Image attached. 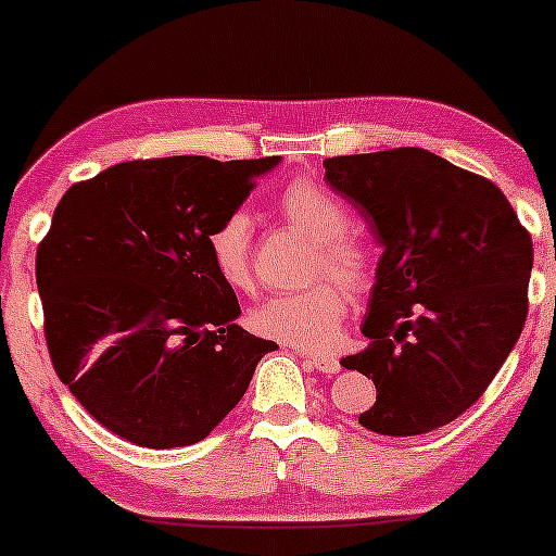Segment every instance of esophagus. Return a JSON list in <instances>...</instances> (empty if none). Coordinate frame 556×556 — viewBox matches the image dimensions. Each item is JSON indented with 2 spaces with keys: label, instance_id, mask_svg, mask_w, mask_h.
<instances>
[{
  "label": "esophagus",
  "instance_id": "1",
  "mask_svg": "<svg viewBox=\"0 0 556 556\" xmlns=\"http://www.w3.org/2000/svg\"><path fill=\"white\" fill-rule=\"evenodd\" d=\"M306 362H308L311 369L321 371V375H339V369H341L339 359H333V356H316V354H311V356H306Z\"/></svg>",
  "mask_w": 556,
  "mask_h": 556
}]
</instances>
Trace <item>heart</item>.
Instances as JSON below:
<instances>
[{"label": "heart", "mask_w": 556, "mask_h": 556, "mask_svg": "<svg viewBox=\"0 0 556 556\" xmlns=\"http://www.w3.org/2000/svg\"><path fill=\"white\" fill-rule=\"evenodd\" d=\"M276 212L286 223L311 238L308 278L314 286L293 293H278L250 314V326L265 339L301 349L333 346L341 324L352 306V293H364L375 283V250L359 232L346 230L349 212L331 189L314 179H293L276 197ZM207 253L219 280L232 291L253 288V232L245 212H230L210 227ZM337 277V281L324 279ZM348 287L344 289L343 286Z\"/></svg>", "instance_id": "1"}]
</instances>
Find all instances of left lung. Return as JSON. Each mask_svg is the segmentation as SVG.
<instances>
[{
  "label": "left lung",
  "instance_id": "left-lung-1",
  "mask_svg": "<svg viewBox=\"0 0 556 556\" xmlns=\"http://www.w3.org/2000/svg\"><path fill=\"white\" fill-rule=\"evenodd\" d=\"M324 169L384 248L362 326L371 344L341 359L377 387L359 425L387 438L443 428L521 337L531 235L491 179L432 151L331 156Z\"/></svg>",
  "mask_w": 556,
  "mask_h": 556
}]
</instances>
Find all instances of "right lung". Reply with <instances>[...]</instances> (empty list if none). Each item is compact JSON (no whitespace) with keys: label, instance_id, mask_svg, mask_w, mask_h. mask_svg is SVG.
Listing matches in <instances>:
<instances>
[{"label":"right lung","instance_id":"right-lung-1","mask_svg":"<svg viewBox=\"0 0 556 556\" xmlns=\"http://www.w3.org/2000/svg\"><path fill=\"white\" fill-rule=\"evenodd\" d=\"M278 162L134 159L58 202L35 261L45 341L60 382L113 435L200 443L278 349L232 324L240 303L204 242Z\"/></svg>","mask_w":556,"mask_h":556}]
</instances>
